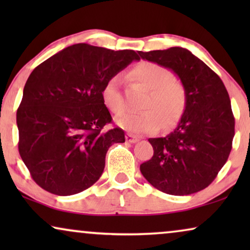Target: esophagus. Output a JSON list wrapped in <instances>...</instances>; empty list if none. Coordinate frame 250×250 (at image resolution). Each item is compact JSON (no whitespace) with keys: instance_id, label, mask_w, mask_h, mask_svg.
<instances>
[{"instance_id":"1","label":"esophagus","mask_w":250,"mask_h":250,"mask_svg":"<svg viewBox=\"0 0 250 250\" xmlns=\"http://www.w3.org/2000/svg\"><path fill=\"white\" fill-rule=\"evenodd\" d=\"M126 141L129 143H135L139 141V139L135 138V136H133L132 134H126Z\"/></svg>"}]
</instances>
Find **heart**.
Wrapping results in <instances>:
<instances>
[{
  "mask_svg": "<svg viewBox=\"0 0 250 250\" xmlns=\"http://www.w3.org/2000/svg\"><path fill=\"white\" fill-rule=\"evenodd\" d=\"M129 76L150 90L145 104L148 110L123 112L116 123L135 134H148L158 131L162 125L167 128L177 124L186 111L187 94L182 85L173 81L172 73L160 64L145 61L133 67ZM121 82V76L115 75L102 88V101L112 114H119L125 109Z\"/></svg>",
  "mask_w": 250,
  "mask_h": 250,
  "instance_id": "b5f03b06",
  "label": "heart"
}]
</instances>
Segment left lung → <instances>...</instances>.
<instances>
[{
    "label": "left lung",
    "instance_id": "8db88e82",
    "mask_svg": "<svg viewBox=\"0 0 250 250\" xmlns=\"http://www.w3.org/2000/svg\"><path fill=\"white\" fill-rule=\"evenodd\" d=\"M139 54L172 70L187 94V108L179 124L164 138L149 139L153 156L140 165V170L163 192L196 193L213 182L230 155L234 117L227 88L217 74L183 47Z\"/></svg>",
    "mask_w": 250,
    "mask_h": 250
}]
</instances>
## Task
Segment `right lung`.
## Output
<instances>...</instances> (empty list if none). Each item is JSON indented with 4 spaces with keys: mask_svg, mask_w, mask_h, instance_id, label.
Wrapping results in <instances>:
<instances>
[{
    "mask_svg": "<svg viewBox=\"0 0 250 250\" xmlns=\"http://www.w3.org/2000/svg\"><path fill=\"white\" fill-rule=\"evenodd\" d=\"M134 60L140 58L133 50L78 43L32 71L17 110L18 148L41 188L71 196L99 180L109 146L125 142L122 128L102 131L112 119L102 88Z\"/></svg>",
    "mask_w": 250,
    "mask_h": 250,
    "instance_id": "add662e5",
    "label": "right lung"
}]
</instances>
